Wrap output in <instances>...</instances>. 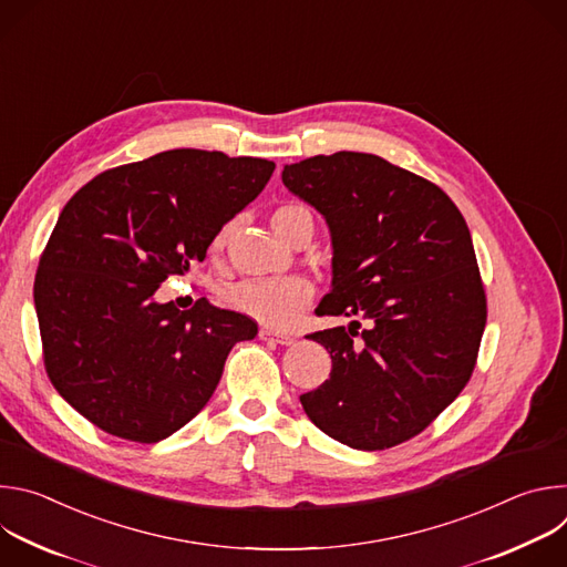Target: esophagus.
Returning a JSON list of instances; mask_svg holds the SVG:
<instances>
[{
    "label": "esophagus",
    "instance_id": "esophagus-1",
    "mask_svg": "<svg viewBox=\"0 0 567 567\" xmlns=\"http://www.w3.org/2000/svg\"><path fill=\"white\" fill-rule=\"evenodd\" d=\"M260 339L262 341H274L278 346H291L293 343V337L280 334V332H274V330H260Z\"/></svg>",
    "mask_w": 567,
    "mask_h": 567
}]
</instances>
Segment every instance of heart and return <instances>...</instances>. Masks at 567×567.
Segmentation results:
<instances>
[{
	"label": "heart",
	"instance_id": "obj_1",
	"mask_svg": "<svg viewBox=\"0 0 567 567\" xmlns=\"http://www.w3.org/2000/svg\"><path fill=\"white\" fill-rule=\"evenodd\" d=\"M302 219H311V213L307 206L296 202L280 204L271 213L274 228L287 239L291 237V233L298 228ZM230 228L233 224H224L215 233L210 241L213 251H219L226 245ZM311 296H313V287L307 278L289 276V278H271V280H239L224 291V302L230 309L262 322L267 328L285 330L311 302Z\"/></svg>",
	"mask_w": 567,
	"mask_h": 567
}]
</instances>
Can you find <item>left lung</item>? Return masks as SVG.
Masks as SVG:
<instances>
[{"label": "left lung", "mask_w": 567, "mask_h": 567, "mask_svg": "<svg viewBox=\"0 0 567 567\" xmlns=\"http://www.w3.org/2000/svg\"><path fill=\"white\" fill-rule=\"evenodd\" d=\"M282 184L326 215L334 289L320 316L361 328L307 334L332 372L300 394L307 417L361 451L409 442L468 383L487 322L468 226L433 182L363 152L309 156Z\"/></svg>", "instance_id": "8db88e82"}]
</instances>
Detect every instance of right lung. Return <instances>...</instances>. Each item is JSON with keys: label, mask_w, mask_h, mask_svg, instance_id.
<instances>
[{"label": "right lung", "mask_w": 567, "mask_h": 567, "mask_svg": "<svg viewBox=\"0 0 567 567\" xmlns=\"http://www.w3.org/2000/svg\"><path fill=\"white\" fill-rule=\"evenodd\" d=\"M274 171L267 158L168 150L96 175L66 202L33 298L47 377L87 422L154 444L206 406L230 348L258 322L206 298L179 311L152 293L206 258Z\"/></svg>", "instance_id": "add662e5"}]
</instances>
